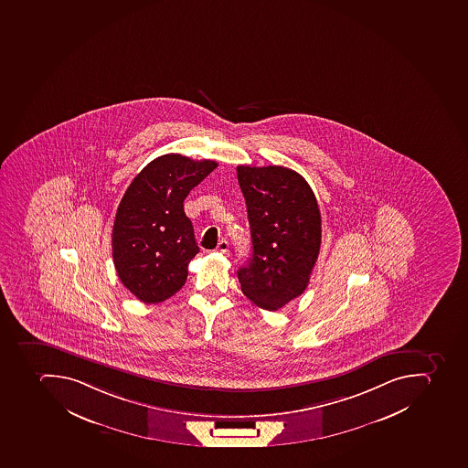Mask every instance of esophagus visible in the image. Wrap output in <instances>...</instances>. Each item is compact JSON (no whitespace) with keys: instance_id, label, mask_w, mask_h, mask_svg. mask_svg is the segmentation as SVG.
Here are the masks:
<instances>
[{"instance_id":"34e87169","label":"esophagus","mask_w":468,"mask_h":468,"mask_svg":"<svg viewBox=\"0 0 468 468\" xmlns=\"http://www.w3.org/2000/svg\"><path fill=\"white\" fill-rule=\"evenodd\" d=\"M218 252H223V254H226L229 250V242L226 239L220 240L218 245Z\"/></svg>"}]
</instances>
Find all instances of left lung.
Instances as JSON below:
<instances>
[{"label":"left lung","mask_w":468,"mask_h":468,"mask_svg":"<svg viewBox=\"0 0 468 468\" xmlns=\"http://www.w3.org/2000/svg\"><path fill=\"white\" fill-rule=\"evenodd\" d=\"M252 255L238 270L248 300L276 311L307 289L322 243V216L307 180L283 165H238Z\"/></svg>","instance_id":"obj_1"}]
</instances>
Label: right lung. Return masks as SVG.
<instances>
[{
	"instance_id": "1",
	"label": "right lung",
	"mask_w": 468,
	"mask_h": 468,
	"mask_svg": "<svg viewBox=\"0 0 468 468\" xmlns=\"http://www.w3.org/2000/svg\"><path fill=\"white\" fill-rule=\"evenodd\" d=\"M216 167L213 160L165 154L146 165L124 192L112 226V261L139 301L163 303L186 282L187 264L199 248L184 201Z\"/></svg>"
}]
</instances>
